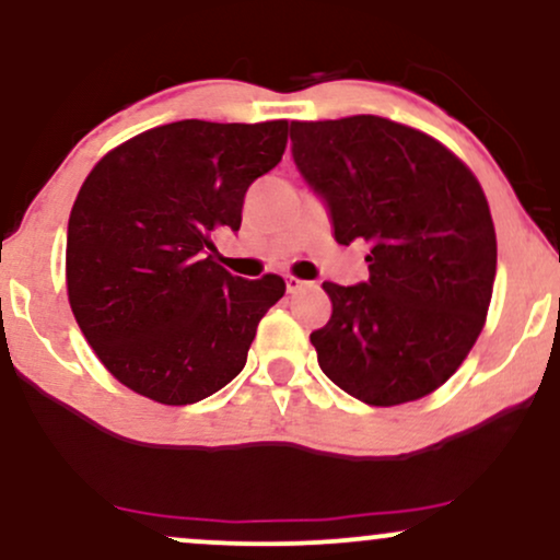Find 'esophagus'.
Returning <instances> with one entry per match:
<instances>
[{"label":"esophagus","mask_w":560,"mask_h":560,"mask_svg":"<svg viewBox=\"0 0 560 560\" xmlns=\"http://www.w3.org/2000/svg\"><path fill=\"white\" fill-rule=\"evenodd\" d=\"M302 287H305V281L298 279V276H287V292H298Z\"/></svg>","instance_id":"esophagus-1"}]
</instances>
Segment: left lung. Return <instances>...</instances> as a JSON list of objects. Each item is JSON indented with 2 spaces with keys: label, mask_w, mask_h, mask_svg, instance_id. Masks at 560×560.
<instances>
[{
  "label": "left lung",
  "mask_w": 560,
  "mask_h": 560,
  "mask_svg": "<svg viewBox=\"0 0 560 560\" xmlns=\"http://www.w3.org/2000/svg\"><path fill=\"white\" fill-rule=\"evenodd\" d=\"M292 158L334 240L369 244V279L324 281L318 365L365 405L419 400L464 363L490 307L498 242L485 191L440 141L395 120H292Z\"/></svg>",
  "instance_id": "left-lung-1"
}]
</instances>
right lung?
I'll return each mask as SVG.
<instances>
[{"instance_id":"obj_1","label":"right lung","mask_w":560,"mask_h":560,"mask_svg":"<svg viewBox=\"0 0 560 560\" xmlns=\"http://www.w3.org/2000/svg\"><path fill=\"white\" fill-rule=\"evenodd\" d=\"M287 120H176L107 152L68 221V300L83 337L128 389L163 405L205 400L247 363L276 273L247 281L215 262L240 231L249 184L279 165Z\"/></svg>"}]
</instances>
